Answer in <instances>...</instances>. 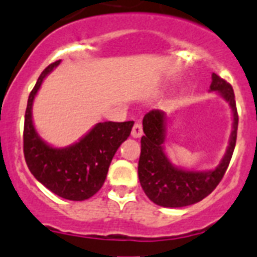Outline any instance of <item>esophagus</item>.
Segmentation results:
<instances>
[{
    "mask_svg": "<svg viewBox=\"0 0 257 257\" xmlns=\"http://www.w3.org/2000/svg\"><path fill=\"white\" fill-rule=\"evenodd\" d=\"M144 135V129H142V122L141 121H136L133 128H132V136L135 138H140Z\"/></svg>",
    "mask_w": 257,
    "mask_h": 257,
    "instance_id": "34e87169",
    "label": "esophagus"
}]
</instances>
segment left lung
I'll return each instance as SVG.
<instances>
[{
  "instance_id": "8db88e82",
  "label": "left lung",
  "mask_w": 257,
  "mask_h": 257,
  "mask_svg": "<svg viewBox=\"0 0 257 257\" xmlns=\"http://www.w3.org/2000/svg\"><path fill=\"white\" fill-rule=\"evenodd\" d=\"M209 90L217 91L229 103L233 112V131L229 146L215 169L186 171L173 166L163 146L166 141V113L160 110H151L145 115L142 121L145 136L141 138L138 178L145 194L158 206L178 208L200 202L215 190L229 167L238 131L235 97L230 84L216 73H212Z\"/></svg>"
}]
</instances>
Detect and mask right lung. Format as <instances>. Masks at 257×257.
I'll use <instances>...</instances> for the list:
<instances>
[{"mask_svg":"<svg viewBox=\"0 0 257 257\" xmlns=\"http://www.w3.org/2000/svg\"><path fill=\"white\" fill-rule=\"evenodd\" d=\"M59 63L61 61L54 62L42 71L28 97L24 117V158L31 173L49 190L64 199L85 200L104 184L111 160L129 137L135 121L98 122L79 142L62 149L46 144L33 125L32 106L44 79Z\"/></svg>","mask_w":257,"mask_h":257,"instance_id":"add662e5","label":"right lung"}]
</instances>
